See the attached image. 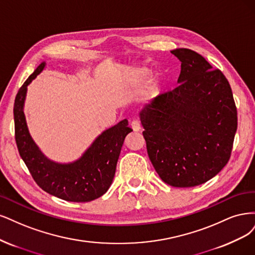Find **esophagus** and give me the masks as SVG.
<instances>
[{
    "mask_svg": "<svg viewBox=\"0 0 255 255\" xmlns=\"http://www.w3.org/2000/svg\"><path fill=\"white\" fill-rule=\"evenodd\" d=\"M131 128L133 129V131H139L141 130V123L137 120L132 121V123H131Z\"/></svg>",
    "mask_w": 255,
    "mask_h": 255,
    "instance_id": "obj_1",
    "label": "esophagus"
}]
</instances>
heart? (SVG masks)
Segmentation results:
<instances>
[{"label":"heart","mask_w":255,"mask_h":255,"mask_svg":"<svg viewBox=\"0 0 255 255\" xmlns=\"http://www.w3.org/2000/svg\"><path fill=\"white\" fill-rule=\"evenodd\" d=\"M149 71L147 69L141 68V69H134L132 71V80L133 83L138 85L139 83H142V81L146 80L147 78L149 77Z\"/></svg>","instance_id":"obj_1"}]
</instances>
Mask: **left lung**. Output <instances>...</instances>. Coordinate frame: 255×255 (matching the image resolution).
Listing matches in <instances>:
<instances>
[{
	"label": "left lung",
	"mask_w": 255,
	"mask_h": 255,
	"mask_svg": "<svg viewBox=\"0 0 255 255\" xmlns=\"http://www.w3.org/2000/svg\"><path fill=\"white\" fill-rule=\"evenodd\" d=\"M181 61L179 86L139 112L147 152L160 178L192 187L228 163L237 129L231 87L220 70L188 48L170 52Z\"/></svg>",
	"instance_id": "8db88e82"
}]
</instances>
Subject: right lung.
<instances>
[{"label": "right lung", "instance_id": "right-lung-1", "mask_svg": "<svg viewBox=\"0 0 255 255\" xmlns=\"http://www.w3.org/2000/svg\"><path fill=\"white\" fill-rule=\"evenodd\" d=\"M44 67L45 62L39 65L15 96L14 136L19 153L36 183L46 193L72 202L92 201L110 187L122 146L132 129L128 127L127 120H123L98 135L86 152L72 163H57L46 158L31 138L23 111L27 86Z\"/></svg>", "mask_w": 255, "mask_h": 255}]
</instances>
